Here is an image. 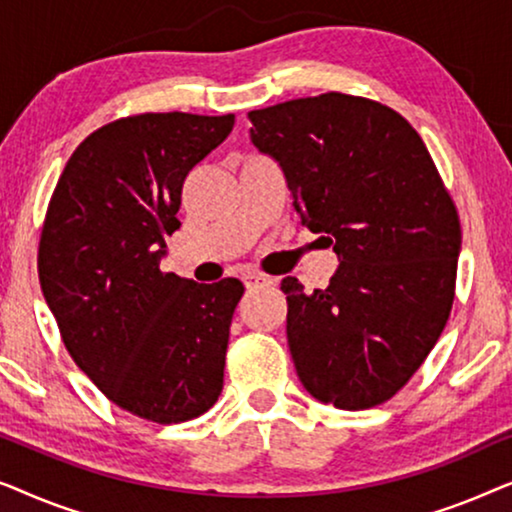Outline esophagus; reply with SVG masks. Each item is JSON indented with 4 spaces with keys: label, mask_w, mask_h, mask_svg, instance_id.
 Here are the masks:
<instances>
[{
    "label": "esophagus",
    "mask_w": 512,
    "mask_h": 512,
    "mask_svg": "<svg viewBox=\"0 0 512 512\" xmlns=\"http://www.w3.org/2000/svg\"><path fill=\"white\" fill-rule=\"evenodd\" d=\"M242 282H244V286H247V289H258V286L272 284V279L265 277V275H258V272H247V275L242 277Z\"/></svg>",
    "instance_id": "34e87169"
}]
</instances>
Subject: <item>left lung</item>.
Here are the masks:
<instances>
[{
    "mask_svg": "<svg viewBox=\"0 0 512 512\" xmlns=\"http://www.w3.org/2000/svg\"><path fill=\"white\" fill-rule=\"evenodd\" d=\"M249 121L300 219L340 261L326 289L282 282L300 382L342 410L389 401L429 356L454 300L461 226L431 153L401 114L366 97H300Z\"/></svg>",
    "mask_w": 512,
    "mask_h": 512,
    "instance_id": "1",
    "label": "left lung"
}]
</instances>
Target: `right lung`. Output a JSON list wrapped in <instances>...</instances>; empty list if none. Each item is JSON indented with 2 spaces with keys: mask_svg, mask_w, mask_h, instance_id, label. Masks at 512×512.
<instances>
[{
  "mask_svg": "<svg viewBox=\"0 0 512 512\" xmlns=\"http://www.w3.org/2000/svg\"><path fill=\"white\" fill-rule=\"evenodd\" d=\"M235 116L139 114L102 125L62 170L39 240V282L62 342L97 389L158 424L219 398L240 279L160 270L184 179Z\"/></svg>",
  "mask_w": 512,
  "mask_h": 512,
  "instance_id": "1",
  "label": "right lung"
}]
</instances>
